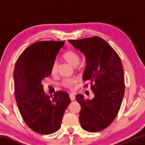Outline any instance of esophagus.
I'll return each instance as SVG.
<instances>
[{"label": "esophagus", "instance_id": "1", "mask_svg": "<svg viewBox=\"0 0 145 145\" xmlns=\"http://www.w3.org/2000/svg\"><path fill=\"white\" fill-rule=\"evenodd\" d=\"M70 98L71 100H72V101L73 100H74L75 99V96L74 93H71V94L70 95Z\"/></svg>", "mask_w": 145, "mask_h": 145}]
</instances>
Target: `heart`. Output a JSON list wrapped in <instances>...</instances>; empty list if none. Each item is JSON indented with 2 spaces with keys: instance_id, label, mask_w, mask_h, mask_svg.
<instances>
[{
  "instance_id": "obj_1",
  "label": "heart",
  "mask_w": 145,
  "mask_h": 145,
  "mask_svg": "<svg viewBox=\"0 0 145 145\" xmlns=\"http://www.w3.org/2000/svg\"><path fill=\"white\" fill-rule=\"evenodd\" d=\"M63 59L69 64L73 67H76L80 63V56L78 53L74 50H68L63 54L62 56ZM83 65H81V67ZM57 72V63L54 61L52 63L51 67V73L52 75H56ZM77 82V80L75 78H65L63 80L62 84L64 87L67 88H72Z\"/></svg>"
}]
</instances>
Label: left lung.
Listing matches in <instances>:
<instances>
[{"mask_svg": "<svg viewBox=\"0 0 145 145\" xmlns=\"http://www.w3.org/2000/svg\"><path fill=\"white\" fill-rule=\"evenodd\" d=\"M68 41L85 56L86 65L82 79L91 82L95 95L87 100L84 95H76V100L81 107L80 125L88 132L103 131L116 117L124 96V72L121 59L109 44L98 36Z\"/></svg>", "mask_w": 145, "mask_h": 145, "instance_id": "obj_1", "label": "left lung"}]
</instances>
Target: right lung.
Returning a JSON list of instances; mask_svg holds the SVG:
<instances>
[{
  "instance_id": "right-lung-1",
  "label": "right lung",
  "mask_w": 145,
  "mask_h": 145,
  "mask_svg": "<svg viewBox=\"0 0 145 145\" xmlns=\"http://www.w3.org/2000/svg\"><path fill=\"white\" fill-rule=\"evenodd\" d=\"M65 41H43L32 44L21 54L14 70V95L18 110L29 128L38 134L54 133L60 129L69 94L59 91L45 94L43 80L51 74V67Z\"/></svg>"
}]
</instances>
